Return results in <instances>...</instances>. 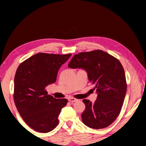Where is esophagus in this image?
<instances>
[{"instance_id": "1", "label": "esophagus", "mask_w": 146, "mask_h": 146, "mask_svg": "<svg viewBox=\"0 0 146 146\" xmlns=\"http://www.w3.org/2000/svg\"><path fill=\"white\" fill-rule=\"evenodd\" d=\"M68 100L71 102H77L78 99H76V98H75L70 97V98H68Z\"/></svg>"}]
</instances>
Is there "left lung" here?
Listing matches in <instances>:
<instances>
[{
    "label": "left lung",
    "mask_w": 146,
    "mask_h": 146,
    "mask_svg": "<svg viewBox=\"0 0 146 146\" xmlns=\"http://www.w3.org/2000/svg\"><path fill=\"white\" fill-rule=\"evenodd\" d=\"M68 67L81 68L95 85L97 100L84 99L86 109L83 123L93 129H102L116 120L122 109L127 91L123 68L120 61L102 50L82 52L73 56Z\"/></svg>",
    "instance_id": "1"
}]
</instances>
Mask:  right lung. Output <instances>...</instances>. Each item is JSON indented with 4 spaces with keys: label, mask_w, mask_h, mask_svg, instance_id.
Instances as JSON below:
<instances>
[{
    "label": "right lung",
    "mask_w": 146,
    "mask_h": 146,
    "mask_svg": "<svg viewBox=\"0 0 146 146\" xmlns=\"http://www.w3.org/2000/svg\"><path fill=\"white\" fill-rule=\"evenodd\" d=\"M71 55L39 53L17 68L14 79L15 104L24 122L36 131L48 133L58 125V117L68 100L48 95L46 87L56 82L58 70Z\"/></svg>",
    "instance_id": "add662e5"
}]
</instances>
